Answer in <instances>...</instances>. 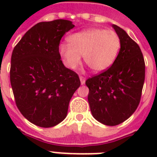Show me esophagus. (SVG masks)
Wrapping results in <instances>:
<instances>
[{"mask_svg":"<svg viewBox=\"0 0 157 157\" xmlns=\"http://www.w3.org/2000/svg\"><path fill=\"white\" fill-rule=\"evenodd\" d=\"M80 80H81V85H84L85 82H86V78L82 76H80Z\"/></svg>","mask_w":157,"mask_h":157,"instance_id":"obj_1","label":"esophagus"}]
</instances>
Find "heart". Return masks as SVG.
I'll return each mask as SVG.
<instances>
[{
    "label": "heart",
    "mask_w": 157,
    "mask_h": 157,
    "mask_svg": "<svg viewBox=\"0 0 157 157\" xmlns=\"http://www.w3.org/2000/svg\"><path fill=\"white\" fill-rule=\"evenodd\" d=\"M68 45L61 44L59 53L67 67L76 69L81 64V55L92 71L100 72L112 66L121 49V38L116 32L91 28L71 34Z\"/></svg>",
    "instance_id": "1"
}]
</instances>
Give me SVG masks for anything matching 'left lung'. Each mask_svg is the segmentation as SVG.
<instances>
[{"label":"left lung","mask_w":157,"mask_h":157,"mask_svg":"<svg viewBox=\"0 0 157 157\" xmlns=\"http://www.w3.org/2000/svg\"><path fill=\"white\" fill-rule=\"evenodd\" d=\"M121 49L112 65L86 80L91 113L98 121L114 126L126 121L139 106L145 80L140 47L122 28L113 24Z\"/></svg>","instance_id":"left-lung-1"}]
</instances>
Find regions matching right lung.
Returning a JSON list of instances; mask_svg holds the SVG:
<instances>
[{"mask_svg": "<svg viewBox=\"0 0 157 157\" xmlns=\"http://www.w3.org/2000/svg\"><path fill=\"white\" fill-rule=\"evenodd\" d=\"M74 27L65 19L38 23L12 53L10 74L16 105L37 126L49 128L63 121L81 86L78 75L64 66L59 53L63 36Z\"/></svg>", "mask_w": 157, "mask_h": 157, "instance_id": "obj_1", "label": "right lung"}]
</instances>
